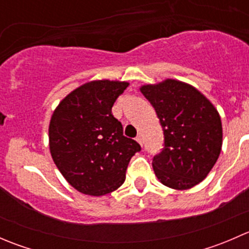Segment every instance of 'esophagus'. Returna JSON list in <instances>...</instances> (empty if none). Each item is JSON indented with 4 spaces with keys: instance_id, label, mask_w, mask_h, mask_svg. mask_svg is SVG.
I'll use <instances>...</instances> for the list:
<instances>
[{
    "instance_id": "1",
    "label": "esophagus",
    "mask_w": 249,
    "mask_h": 249,
    "mask_svg": "<svg viewBox=\"0 0 249 249\" xmlns=\"http://www.w3.org/2000/svg\"><path fill=\"white\" fill-rule=\"evenodd\" d=\"M136 141H137V142L140 143L141 145H143V139H142V135H139V136L136 137Z\"/></svg>"
}]
</instances>
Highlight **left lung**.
<instances>
[{
	"instance_id": "8db88e82",
	"label": "left lung",
	"mask_w": 249,
	"mask_h": 249,
	"mask_svg": "<svg viewBox=\"0 0 249 249\" xmlns=\"http://www.w3.org/2000/svg\"><path fill=\"white\" fill-rule=\"evenodd\" d=\"M141 92L154 107L164 131V148L152 162L158 179L177 190L199 184L222 150L218 110L199 90L179 80L143 85Z\"/></svg>"
}]
</instances>
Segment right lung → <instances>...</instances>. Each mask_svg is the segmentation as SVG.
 <instances>
[{"instance_id": "1", "label": "right lung", "mask_w": 249, "mask_h": 249, "mask_svg": "<svg viewBox=\"0 0 249 249\" xmlns=\"http://www.w3.org/2000/svg\"><path fill=\"white\" fill-rule=\"evenodd\" d=\"M127 82L92 80L70 92L54 110L49 148L65 179L79 193L101 196L125 180L127 165L141 145L123 135L112 107Z\"/></svg>"}]
</instances>
